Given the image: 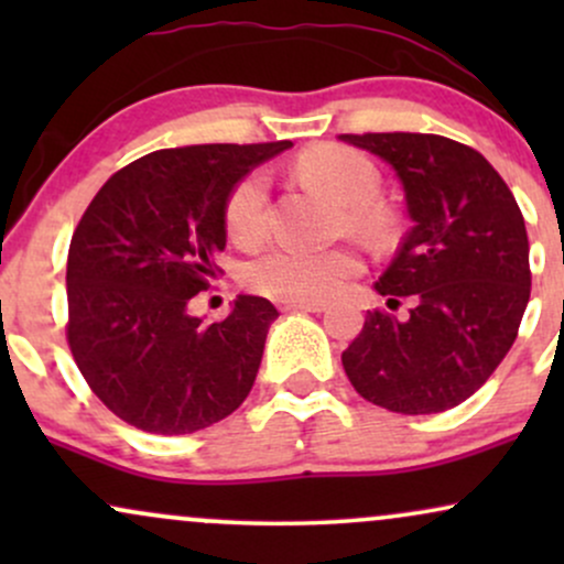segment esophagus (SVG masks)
<instances>
[{
	"label": "esophagus",
	"instance_id": "1",
	"mask_svg": "<svg viewBox=\"0 0 564 564\" xmlns=\"http://www.w3.org/2000/svg\"><path fill=\"white\" fill-rule=\"evenodd\" d=\"M281 310H291V313H323L326 304L323 302H283Z\"/></svg>",
	"mask_w": 564,
	"mask_h": 564
}]
</instances>
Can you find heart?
<instances>
[{
    "label": "heart",
    "mask_w": 564,
    "mask_h": 564,
    "mask_svg": "<svg viewBox=\"0 0 564 564\" xmlns=\"http://www.w3.org/2000/svg\"><path fill=\"white\" fill-rule=\"evenodd\" d=\"M304 183L345 206L341 228L381 238L392 217L379 206V170L371 159L345 145H321L300 159ZM225 230L236 243H257L268 230V174L251 172L230 191L225 204ZM364 270V260L349 246L302 251L289 246L262 251L243 268V283L257 294L281 302H321L336 294Z\"/></svg>",
    "instance_id": "obj_1"
}]
</instances>
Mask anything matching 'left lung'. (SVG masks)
<instances>
[{
  "mask_svg": "<svg viewBox=\"0 0 564 564\" xmlns=\"http://www.w3.org/2000/svg\"><path fill=\"white\" fill-rule=\"evenodd\" d=\"M384 159L403 183L411 230L377 291L408 296V318L368 310L341 352L368 403L440 413L475 394L514 345L530 300L525 219L482 153L443 134H341Z\"/></svg>",
  "mask_w": 564,
  "mask_h": 564,
  "instance_id": "8db88e82",
  "label": "left lung"
}]
</instances>
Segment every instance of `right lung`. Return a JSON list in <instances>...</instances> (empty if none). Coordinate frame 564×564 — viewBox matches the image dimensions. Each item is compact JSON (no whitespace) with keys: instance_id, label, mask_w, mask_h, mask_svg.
<instances>
[{"instance_id":"right-lung-1","label":"right lung","mask_w":564,"mask_h":564,"mask_svg":"<svg viewBox=\"0 0 564 564\" xmlns=\"http://www.w3.org/2000/svg\"><path fill=\"white\" fill-rule=\"evenodd\" d=\"M289 140L153 151L108 177L68 249L66 339L89 390L121 422L187 435L223 422L254 387L278 310L241 294L225 321L187 302L225 249V204Z\"/></svg>"}]
</instances>
